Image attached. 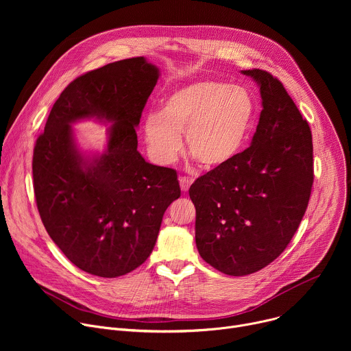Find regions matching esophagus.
Masks as SVG:
<instances>
[{
  "label": "esophagus",
  "mask_w": 351,
  "mask_h": 351,
  "mask_svg": "<svg viewBox=\"0 0 351 351\" xmlns=\"http://www.w3.org/2000/svg\"><path fill=\"white\" fill-rule=\"evenodd\" d=\"M179 183H180V189H182L183 191H187V190L190 189L191 180H190V179H187L186 176H180V178H179Z\"/></svg>",
  "instance_id": "obj_1"
}]
</instances>
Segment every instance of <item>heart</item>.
<instances>
[{
	"mask_svg": "<svg viewBox=\"0 0 351 351\" xmlns=\"http://www.w3.org/2000/svg\"><path fill=\"white\" fill-rule=\"evenodd\" d=\"M256 101L247 88L219 80H194L171 90L160 112L143 118L147 153L167 167L178 160L182 133L187 152L204 168L215 169L232 162L253 132Z\"/></svg>",
	"mask_w": 351,
	"mask_h": 351,
	"instance_id": "heart-1",
	"label": "heart"
}]
</instances>
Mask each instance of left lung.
<instances>
[{
    "instance_id": "obj_1",
    "label": "left lung",
    "mask_w": 351,
    "mask_h": 351,
    "mask_svg": "<svg viewBox=\"0 0 351 351\" xmlns=\"http://www.w3.org/2000/svg\"><path fill=\"white\" fill-rule=\"evenodd\" d=\"M241 73L254 79L261 94L252 145L189 190L198 253L230 276L254 274L282 254L314 182L311 129L283 84L261 69Z\"/></svg>"
}]
</instances>
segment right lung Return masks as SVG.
Segmentation results:
<instances>
[{
    "label": "right lung",
    "mask_w": 351,
    "mask_h": 351,
    "mask_svg": "<svg viewBox=\"0 0 351 351\" xmlns=\"http://www.w3.org/2000/svg\"><path fill=\"white\" fill-rule=\"evenodd\" d=\"M160 77L144 57L87 72L61 93L33 153L37 210L49 237L82 271L117 278L140 267L156 245L162 217L180 197L175 169L147 162L136 128ZM111 123L99 155L75 144L71 125Z\"/></svg>",
    "instance_id": "right-lung-1"
}]
</instances>
